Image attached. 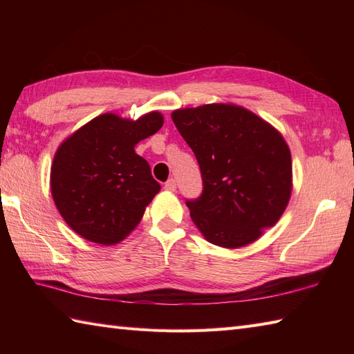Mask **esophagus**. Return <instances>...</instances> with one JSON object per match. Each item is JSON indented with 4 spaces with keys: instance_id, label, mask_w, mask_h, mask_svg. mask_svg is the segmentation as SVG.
I'll return each mask as SVG.
<instances>
[{
    "instance_id": "esophagus-1",
    "label": "esophagus",
    "mask_w": 354,
    "mask_h": 354,
    "mask_svg": "<svg viewBox=\"0 0 354 354\" xmlns=\"http://www.w3.org/2000/svg\"><path fill=\"white\" fill-rule=\"evenodd\" d=\"M176 185H178V184H176V179L171 178V179H169L167 183L164 184V189L167 190V192H175V190H176Z\"/></svg>"
}]
</instances>
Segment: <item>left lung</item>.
Segmentation results:
<instances>
[{
	"mask_svg": "<svg viewBox=\"0 0 354 354\" xmlns=\"http://www.w3.org/2000/svg\"><path fill=\"white\" fill-rule=\"evenodd\" d=\"M196 155L201 198L187 201L207 242L236 250L260 239L280 219L292 193L288 142L266 120L232 103L171 112Z\"/></svg>",
	"mask_w": 354,
	"mask_h": 354,
	"instance_id": "1",
	"label": "left lung"
}]
</instances>
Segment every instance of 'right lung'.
<instances>
[{"label": "right lung", "instance_id": "obj_1", "mask_svg": "<svg viewBox=\"0 0 354 354\" xmlns=\"http://www.w3.org/2000/svg\"><path fill=\"white\" fill-rule=\"evenodd\" d=\"M162 123L158 111L137 120L106 112L61 142L50 171L51 196L80 237L111 246L137 228L161 185L135 146Z\"/></svg>", "mask_w": 354, "mask_h": 354}]
</instances>
